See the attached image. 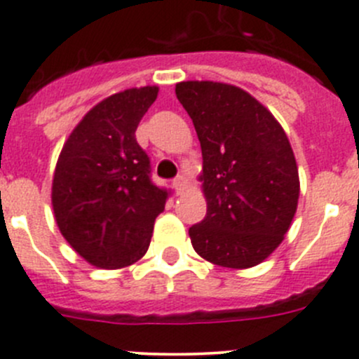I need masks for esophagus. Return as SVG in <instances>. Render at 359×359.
Instances as JSON below:
<instances>
[{
	"label": "esophagus",
	"instance_id": "obj_1",
	"mask_svg": "<svg viewBox=\"0 0 359 359\" xmlns=\"http://www.w3.org/2000/svg\"><path fill=\"white\" fill-rule=\"evenodd\" d=\"M173 187H175L177 194H184V191H186L187 187L186 179H184V177H177V179L173 180Z\"/></svg>",
	"mask_w": 359,
	"mask_h": 359
}]
</instances>
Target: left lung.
<instances>
[{
  "label": "left lung",
  "instance_id": "obj_1",
  "mask_svg": "<svg viewBox=\"0 0 359 359\" xmlns=\"http://www.w3.org/2000/svg\"><path fill=\"white\" fill-rule=\"evenodd\" d=\"M175 95L203 156L207 215L189 228L191 243L219 266H256L280 245L297 214L300 177L286 131L231 83L187 80L177 83Z\"/></svg>",
  "mask_w": 359,
  "mask_h": 359
}]
</instances>
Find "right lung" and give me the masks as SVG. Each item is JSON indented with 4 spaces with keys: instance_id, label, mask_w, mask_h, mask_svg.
Here are the masks:
<instances>
[{
    "instance_id": "1",
    "label": "right lung",
    "mask_w": 359,
    "mask_h": 359,
    "mask_svg": "<svg viewBox=\"0 0 359 359\" xmlns=\"http://www.w3.org/2000/svg\"><path fill=\"white\" fill-rule=\"evenodd\" d=\"M158 86L116 93L93 107L61 149L52 208L66 242L93 266L116 270L147 252L168 191L151 182V165L135 138Z\"/></svg>"
}]
</instances>
